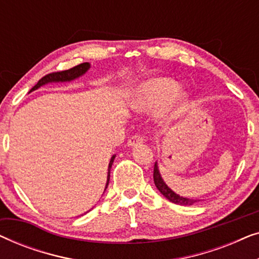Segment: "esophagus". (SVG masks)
Here are the masks:
<instances>
[{
  "mask_svg": "<svg viewBox=\"0 0 259 259\" xmlns=\"http://www.w3.org/2000/svg\"><path fill=\"white\" fill-rule=\"evenodd\" d=\"M143 143H144V138L141 137L140 134H136V136H133L132 138H131L127 144H128V146L133 147V146H137V145L143 144Z\"/></svg>",
  "mask_w": 259,
  "mask_h": 259,
  "instance_id": "34e87169",
  "label": "esophagus"
}]
</instances>
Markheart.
Returning <instances> with one entry per match:
<instances>
[{"label": "heart", "mask_w": 259, "mask_h": 259, "mask_svg": "<svg viewBox=\"0 0 259 259\" xmlns=\"http://www.w3.org/2000/svg\"><path fill=\"white\" fill-rule=\"evenodd\" d=\"M187 93L171 77L157 76L138 83L130 93L128 107L136 113H150L160 109L162 118L182 112L187 105Z\"/></svg>", "instance_id": "1"}]
</instances>
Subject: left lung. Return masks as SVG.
<instances>
[{
  "mask_svg": "<svg viewBox=\"0 0 259 259\" xmlns=\"http://www.w3.org/2000/svg\"><path fill=\"white\" fill-rule=\"evenodd\" d=\"M153 180H154L155 186H157V189L159 190V192H160L162 196L166 198V199L172 201V203L178 204V205H193L194 203H197V201H199L198 199H190V198L179 196V194H177L175 191H172L171 189H169V187L166 185L164 179H162L160 171H159L157 161H155V164H154Z\"/></svg>",
  "mask_w": 259,
  "mask_h": 259,
  "instance_id": "8db88e82",
  "label": "left lung"
}]
</instances>
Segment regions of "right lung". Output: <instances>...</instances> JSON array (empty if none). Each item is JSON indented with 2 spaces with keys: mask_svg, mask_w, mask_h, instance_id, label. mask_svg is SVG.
<instances>
[{
  "mask_svg": "<svg viewBox=\"0 0 259 259\" xmlns=\"http://www.w3.org/2000/svg\"><path fill=\"white\" fill-rule=\"evenodd\" d=\"M91 68V63L90 62H84V63H81V65H77L75 67H73V68L70 69H67V70H63V72H56V73H52V74H48V75H46L42 77L41 80H38V82L35 84V86L31 88L29 91L30 92H34L38 90V88L45 86V84H48V83H53V82H70V81L77 79V77L82 76L84 73L87 72L88 69ZM115 159V154L113 155L111 158V160H109V164H108V172H107V182H106V186H105V191L107 189L108 186V183H109V176H111V167L113 165V161H114ZM91 211V210H90Z\"/></svg>",
  "mask_w": 259,
  "mask_h": 259,
  "instance_id": "add662e5",
  "label": "right lung"
}]
</instances>
